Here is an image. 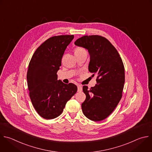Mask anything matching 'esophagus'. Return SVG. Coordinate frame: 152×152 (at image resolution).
<instances>
[{"label": "esophagus", "mask_w": 152, "mask_h": 152, "mask_svg": "<svg viewBox=\"0 0 152 152\" xmlns=\"http://www.w3.org/2000/svg\"><path fill=\"white\" fill-rule=\"evenodd\" d=\"M82 91V86L80 85H77V91L78 92H81Z\"/></svg>", "instance_id": "34e87169"}]
</instances>
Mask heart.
<instances>
[{"label":"heart","instance_id":"b5f03b06","mask_svg":"<svg viewBox=\"0 0 152 152\" xmlns=\"http://www.w3.org/2000/svg\"><path fill=\"white\" fill-rule=\"evenodd\" d=\"M85 51V50L82 48H77L75 50V54H78V53H80L82 52Z\"/></svg>","mask_w":152,"mask_h":152}]
</instances>
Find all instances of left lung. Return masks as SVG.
<instances>
[{"instance_id": "8db88e82", "label": "left lung", "mask_w": 152, "mask_h": 152, "mask_svg": "<svg viewBox=\"0 0 152 152\" xmlns=\"http://www.w3.org/2000/svg\"><path fill=\"white\" fill-rule=\"evenodd\" d=\"M75 44L88 50V70L96 76V84L88 89L83 86L86 99L82 104L84 115L93 121H101L115 110L122 98L125 83L124 66L118 52L105 37L84 36Z\"/></svg>"}]
</instances>
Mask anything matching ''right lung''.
Listing matches in <instances>:
<instances>
[{
	"instance_id": "obj_1",
	"label": "right lung",
	"mask_w": 152,
	"mask_h": 152,
	"mask_svg": "<svg viewBox=\"0 0 152 152\" xmlns=\"http://www.w3.org/2000/svg\"><path fill=\"white\" fill-rule=\"evenodd\" d=\"M73 35L53 36L40 45L28 65L27 86L32 104L42 118L54 119L60 116L68 101L77 92L73 83L57 80L61 59Z\"/></svg>"
}]
</instances>
